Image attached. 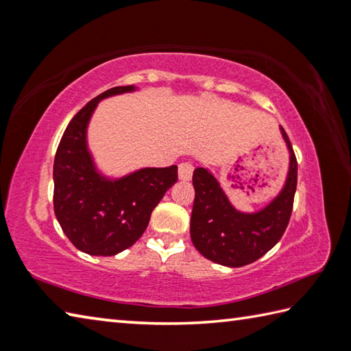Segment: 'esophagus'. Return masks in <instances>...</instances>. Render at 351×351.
<instances>
[{"label":"esophagus","mask_w":351,"mask_h":351,"mask_svg":"<svg viewBox=\"0 0 351 351\" xmlns=\"http://www.w3.org/2000/svg\"><path fill=\"white\" fill-rule=\"evenodd\" d=\"M193 164L192 162H181L180 167H178V176H180L181 181H189L193 175Z\"/></svg>","instance_id":"esophagus-1"}]
</instances>
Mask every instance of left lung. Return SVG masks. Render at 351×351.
<instances>
[{
  "mask_svg": "<svg viewBox=\"0 0 351 351\" xmlns=\"http://www.w3.org/2000/svg\"><path fill=\"white\" fill-rule=\"evenodd\" d=\"M281 133L290 152L289 175L279 195L259 212H239L207 169H195L190 237L204 258L226 267H242L264 256L282 238L295 199L298 161L282 127Z\"/></svg>",
  "mask_w": 351,
  "mask_h": 351,
  "instance_id": "8db88e82",
  "label": "left lung"
}]
</instances>
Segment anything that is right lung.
Listing matches in <instances>:
<instances>
[{
	"label": "right lung",
	"instance_id": "obj_1",
	"mask_svg": "<svg viewBox=\"0 0 351 351\" xmlns=\"http://www.w3.org/2000/svg\"><path fill=\"white\" fill-rule=\"evenodd\" d=\"M136 90L119 86L98 95L70 121L53 162V208L69 241L92 256H113L143 237L150 215L178 181V167H147L110 180L95 167L87 125L101 99Z\"/></svg>",
	"mask_w": 351,
	"mask_h": 351
}]
</instances>
